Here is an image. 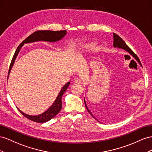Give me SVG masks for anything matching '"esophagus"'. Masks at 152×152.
<instances>
[{"instance_id":"34e87169","label":"esophagus","mask_w":152,"mask_h":152,"mask_svg":"<svg viewBox=\"0 0 152 152\" xmlns=\"http://www.w3.org/2000/svg\"><path fill=\"white\" fill-rule=\"evenodd\" d=\"M74 81H75V83H76L77 84H81V83H82V81L80 78H75V80H74Z\"/></svg>"}]
</instances>
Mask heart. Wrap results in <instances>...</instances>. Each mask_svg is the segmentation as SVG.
I'll use <instances>...</instances> for the list:
<instances>
[{
  "instance_id": "1",
  "label": "heart",
  "mask_w": 152,
  "mask_h": 152,
  "mask_svg": "<svg viewBox=\"0 0 152 152\" xmlns=\"http://www.w3.org/2000/svg\"><path fill=\"white\" fill-rule=\"evenodd\" d=\"M92 45H93L92 43H87V44H85V45L82 46V47L80 48V50L81 52H84L85 51H86L88 49H90V48L92 46Z\"/></svg>"
}]
</instances>
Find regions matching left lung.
I'll use <instances>...</instances> for the list:
<instances>
[{"label":"left lung","mask_w":152,"mask_h":152,"mask_svg":"<svg viewBox=\"0 0 152 152\" xmlns=\"http://www.w3.org/2000/svg\"><path fill=\"white\" fill-rule=\"evenodd\" d=\"M113 39H114V41H113V46L115 47V48H121V49H123V50H125L126 51H127V52H129V53L131 54L132 57H134V58H136V54L134 53V52L132 51V50L130 48L126 45V43L125 42V41L122 39V38H121L120 36H118V35H117L116 34H115V33H113ZM84 102H85V106H86V110H87V111L89 112V113L92 115L94 118L97 121H98V122H99V121L97 119V118H95V117L94 116V115L92 114V113L90 112V111L88 110V107H87V105H86V102H85V99H84Z\"/></svg>","instance_id":"obj_1"}]
</instances>
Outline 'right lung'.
Segmentation results:
<instances>
[{
  "label": "right lung",
  "instance_id": "1",
  "mask_svg": "<svg viewBox=\"0 0 152 152\" xmlns=\"http://www.w3.org/2000/svg\"><path fill=\"white\" fill-rule=\"evenodd\" d=\"M67 31L66 30H60V31H52V30H39L32 34L31 35L27 37L21 43V44L17 48V49L15 51V55L12 57V61L10 64V69H9L8 72V76L10 75V71L11 69L13 66L14 63L15 62V60L18 56L19 52L24 44H27V43H31L37 41H46V42H55L61 40L66 35ZM70 84V82H67V83L62 88L60 92H59L58 95H57V98H56L55 101L48 109L42 113L38 115H30L28 114L24 113L23 112L21 111L20 109L18 110L19 111L25 116L26 118L28 119L34 121V122H38V123H45L48 122V121L50 120L51 118H53L57 115L58 113L61 110L62 108V97L64 93L66 92V90L67 89L68 86Z\"/></svg>",
  "mask_w": 152,
  "mask_h": 152
}]
</instances>
